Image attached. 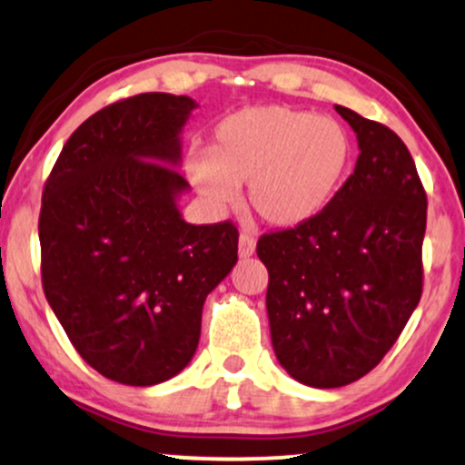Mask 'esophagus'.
<instances>
[{"instance_id": "1", "label": "esophagus", "mask_w": 465, "mask_h": 465, "mask_svg": "<svg viewBox=\"0 0 465 465\" xmlns=\"http://www.w3.org/2000/svg\"><path fill=\"white\" fill-rule=\"evenodd\" d=\"M254 250H256V242L252 234L248 232L239 234V256H242V259H250V256L254 254Z\"/></svg>"}]
</instances>
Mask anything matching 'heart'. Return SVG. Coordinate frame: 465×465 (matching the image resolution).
<instances>
[{
	"instance_id": "b5f03b06",
	"label": "heart",
	"mask_w": 465,
	"mask_h": 465,
	"mask_svg": "<svg viewBox=\"0 0 465 465\" xmlns=\"http://www.w3.org/2000/svg\"><path fill=\"white\" fill-rule=\"evenodd\" d=\"M352 158L346 128L332 117L287 106H250L215 125L211 143L187 156V176L215 211L248 204L265 223L296 228L335 198Z\"/></svg>"
}]
</instances>
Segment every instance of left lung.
Segmentation results:
<instances>
[{"mask_svg": "<svg viewBox=\"0 0 465 465\" xmlns=\"http://www.w3.org/2000/svg\"><path fill=\"white\" fill-rule=\"evenodd\" d=\"M357 134L351 178L307 223L263 234L276 359L298 383H354L394 346L422 296L427 193L401 136L346 106Z\"/></svg>", "mask_w": 465, "mask_h": 465, "instance_id": "left-lung-1", "label": "left lung"}]
</instances>
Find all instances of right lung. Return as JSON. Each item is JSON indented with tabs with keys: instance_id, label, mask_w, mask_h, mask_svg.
Here are the masks:
<instances>
[{
	"instance_id": "obj_1",
	"label": "right lung",
	"mask_w": 465,
	"mask_h": 465,
	"mask_svg": "<svg viewBox=\"0 0 465 465\" xmlns=\"http://www.w3.org/2000/svg\"><path fill=\"white\" fill-rule=\"evenodd\" d=\"M195 100L141 93L91 114L43 189L45 298L80 357L106 379L147 387L183 372L202 307L237 263L231 222L193 226L178 198L180 133Z\"/></svg>"
}]
</instances>
